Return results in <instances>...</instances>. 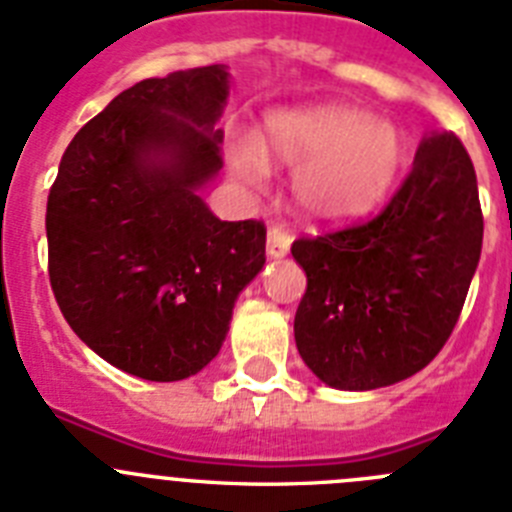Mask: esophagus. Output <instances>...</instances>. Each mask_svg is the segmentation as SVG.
Listing matches in <instances>:
<instances>
[{"label":"esophagus","mask_w":512,"mask_h":512,"mask_svg":"<svg viewBox=\"0 0 512 512\" xmlns=\"http://www.w3.org/2000/svg\"><path fill=\"white\" fill-rule=\"evenodd\" d=\"M291 250V234L283 226L273 224L268 229V257H283Z\"/></svg>","instance_id":"esophagus-1"}]
</instances>
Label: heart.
<instances>
[{"label": "heart", "instance_id": "obj_1", "mask_svg": "<svg viewBox=\"0 0 512 512\" xmlns=\"http://www.w3.org/2000/svg\"><path fill=\"white\" fill-rule=\"evenodd\" d=\"M268 162L296 167L293 195L317 221L358 219L384 201L404 162L397 126L345 105L275 110L260 141L229 146L231 172L262 188Z\"/></svg>", "mask_w": 512, "mask_h": 512}]
</instances>
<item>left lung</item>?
Segmentation results:
<instances>
[{
    "label": "left lung",
    "mask_w": 512,
    "mask_h": 512,
    "mask_svg": "<svg viewBox=\"0 0 512 512\" xmlns=\"http://www.w3.org/2000/svg\"><path fill=\"white\" fill-rule=\"evenodd\" d=\"M482 234L469 151L456 133H435L373 219L291 244L306 273L293 319L306 366L348 391L422 371L459 322Z\"/></svg>",
    "instance_id": "obj_1"
}]
</instances>
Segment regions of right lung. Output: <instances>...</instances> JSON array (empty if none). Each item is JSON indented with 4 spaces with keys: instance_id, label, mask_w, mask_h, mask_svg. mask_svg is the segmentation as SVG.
<instances>
[{
    "instance_id": "1",
    "label": "right lung",
    "mask_w": 512,
    "mask_h": 512,
    "mask_svg": "<svg viewBox=\"0 0 512 512\" xmlns=\"http://www.w3.org/2000/svg\"><path fill=\"white\" fill-rule=\"evenodd\" d=\"M224 66L133 84L66 146L46 208L48 278L69 327L110 366L180 381L216 358L265 224L221 221L195 190L221 170Z\"/></svg>"
}]
</instances>
